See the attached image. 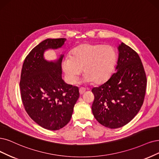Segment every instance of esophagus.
<instances>
[{"mask_svg":"<svg viewBox=\"0 0 159 159\" xmlns=\"http://www.w3.org/2000/svg\"><path fill=\"white\" fill-rule=\"evenodd\" d=\"M86 91V89H84V88H80L79 89V93H80V95H82V94H83V93H84V92Z\"/></svg>","mask_w":159,"mask_h":159,"instance_id":"34e87169","label":"esophagus"}]
</instances>
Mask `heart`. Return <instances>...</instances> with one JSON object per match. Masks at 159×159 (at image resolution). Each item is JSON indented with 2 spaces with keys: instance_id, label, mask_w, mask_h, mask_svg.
I'll list each match as a JSON object with an SVG mask.
<instances>
[{
  "instance_id": "heart-1",
  "label": "heart",
  "mask_w": 159,
  "mask_h": 159,
  "mask_svg": "<svg viewBox=\"0 0 159 159\" xmlns=\"http://www.w3.org/2000/svg\"><path fill=\"white\" fill-rule=\"evenodd\" d=\"M114 48L109 45L85 43L75 48L61 63L68 83L75 84L83 69L84 80L101 84L110 76L116 61Z\"/></svg>"
}]
</instances>
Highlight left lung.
Instances as JSON below:
<instances>
[{"mask_svg":"<svg viewBox=\"0 0 159 159\" xmlns=\"http://www.w3.org/2000/svg\"><path fill=\"white\" fill-rule=\"evenodd\" d=\"M116 73L101 86L93 88L92 110L103 126L118 128L131 121L142 107L147 77L138 53L122 43Z\"/></svg>","mask_w":159,"mask_h":159,"instance_id":"1","label":"left lung"}]
</instances>
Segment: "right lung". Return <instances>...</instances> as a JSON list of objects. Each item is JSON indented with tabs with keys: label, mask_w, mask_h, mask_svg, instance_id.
Returning <instances> with one entry per match:
<instances>
[{
	"label": "right lung",
	"mask_w": 159,
	"mask_h": 159,
	"mask_svg": "<svg viewBox=\"0 0 159 159\" xmlns=\"http://www.w3.org/2000/svg\"><path fill=\"white\" fill-rule=\"evenodd\" d=\"M66 39H48L34 47L25 57L20 82L25 110L41 127L57 130L70 121L79 98V88L66 84L61 79L63 55L55 61L44 59L49 48L61 47Z\"/></svg>",
	"instance_id": "add662e5"
}]
</instances>
